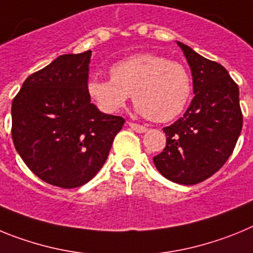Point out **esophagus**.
I'll return each instance as SVG.
<instances>
[{
	"mask_svg": "<svg viewBox=\"0 0 253 253\" xmlns=\"http://www.w3.org/2000/svg\"><path fill=\"white\" fill-rule=\"evenodd\" d=\"M129 126H130L134 131H137V133H144V131H147L146 126L137 124V123H129Z\"/></svg>",
	"mask_w": 253,
	"mask_h": 253,
	"instance_id": "obj_1",
	"label": "esophagus"
}]
</instances>
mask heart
Returning <instances> with one entry per match:
<instances>
[{
	"label": "heart",
	"mask_w": 253,
	"mask_h": 253,
	"mask_svg": "<svg viewBox=\"0 0 253 253\" xmlns=\"http://www.w3.org/2000/svg\"><path fill=\"white\" fill-rule=\"evenodd\" d=\"M110 78L91 77L87 95L104 114H115L133 95L138 113L149 120L167 123L187 106L193 81L186 67L152 53L133 55L110 67Z\"/></svg>",
	"instance_id": "1"
}]
</instances>
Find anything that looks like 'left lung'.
<instances>
[{
    "instance_id": "obj_1",
    "label": "left lung",
    "mask_w": 253,
    "mask_h": 253,
    "mask_svg": "<svg viewBox=\"0 0 253 253\" xmlns=\"http://www.w3.org/2000/svg\"><path fill=\"white\" fill-rule=\"evenodd\" d=\"M193 73L194 96L182 118L163 128L166 147L154 156L160 173L181 185H195L222 169L242 130L238 84L222 64L177 42Z\"/></svg>"
}]
</instances>
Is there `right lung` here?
Here are the masks:
<instances>
[{
    "label": "right lung",
    "instance_id": "right-lung-1",
    "mask_svg": "<svg viewBox=\"0 0 253 253\" xmlns=\"http://www.w3.org/2000/svg\"><path fill=\"white\" fill-rule=\"evenodd\" d=\"M90 58L91 50L58 57L26 78L11 107L20 157L38 177L63 189L82 186L100 171L125 123L91 104Z\"/></svg>",
    "mask_w": 253,
    "mask_h": 253
}]
</instances>
